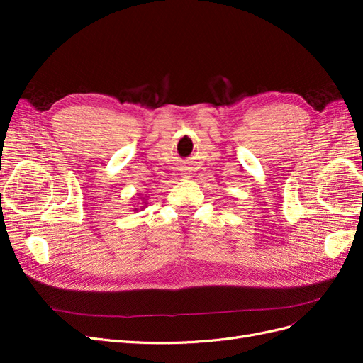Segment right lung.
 I'll return each mask as SVG.
<instances>
[{
	"label": "right lung",
	"instance_id": "obj_1",
	"mask_svg": "<svg viewBox=\"0 0 363 363\" xmlns=\"http://www.w3.org/2000/svg\"><path fill=\"white\" fill-rule=\"evenodd\" d=\"M140 200H142V203H144V206H140V207H136V208H133L135 212H138V211H142V208H145V207H147V204H148V201H147L145 196H140Z\"/></svg>",
	"mask_w": 363,
	"mask_h": 363
}]
</instances>
